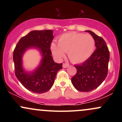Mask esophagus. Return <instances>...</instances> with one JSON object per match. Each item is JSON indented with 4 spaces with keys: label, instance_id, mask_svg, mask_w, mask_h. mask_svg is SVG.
I'll list each match as a JSON object with an SVG mask.
<instances>
[{
    "label": "esophagus",
    "instance_id": "esophagus-1",
    "mask_svg": "<svg viewBox=\"0 0 122 122\" xmlns=\"http://www.w3.org/2000/svg\"><path fill=\"white\" fill-rule=\"evenodd\" d=\"M69 66V64H68V63H63V65H62V66L64 68H67V67Z\"/></svg>",
    "mask_w": 122,
    "mask_h": 122
}]
</instances>
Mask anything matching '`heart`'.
Masks as SVG:
<instances>
[{"mask_svg":"<svg viewBox=\"0 0 122 122\" xmlns=\"http://www.w3.org/2000/svg\"><path fill=\"white\" fill-rule=\"evenodd\" d=\"M53 54L61 59L65 56V52L71 61L81 63L87 60L94 52L95 41L91 34L70 32L61 35L58 39V45H51Z\"/></svg>","mask_w":122,"mask_h":122,"instance_id":"1","label":"heart"}]
</instances>
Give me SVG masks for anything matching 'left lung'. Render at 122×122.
Listing matches in <instances>:
<instances>
[{"instance_id":"obj_1","label":"left lung","mask_w":122,"mask_h":122,"mask_svg":"<svg viewBox=\"0 0 122 122\" xmlns=\"http://www.w3.org/2000/svg\"><path fill=\"white\" fill-rule=\"evenodd\" d=\"M85 31L94 38L96 49L82 64L75 65L77 72L71 80L77 90L86 92L97 88L106 79L108 69L110 51L106 42L101 37L91 31Z\"/></svg>"}]
</instances>
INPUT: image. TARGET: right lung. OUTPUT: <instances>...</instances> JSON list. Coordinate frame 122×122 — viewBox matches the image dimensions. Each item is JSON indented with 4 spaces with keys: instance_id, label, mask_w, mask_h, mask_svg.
<instances>
[{
    "instance_id": "1",
    "label": "right lung",
    "mask_w": 122,
    "mask_h": 122,
    "mask_svg": "<svg viewBox=\"0 0 122 122\" xmlns=\"http://www.w3.org/2000/svg\"><path fill=\"white\" fill-rule=\"evenodd\" d=\"M53 39L51 30L31 31L21 38L14 50L15 76L25 88L34 93L48 91L54 84L58 71L62 68V63H56L51 56L50 45ZM31 47L40 48L43 58L40 66L34 72L29 74L22 68L21 57L25 50Z\"/></svg>"
}]
</instances>
